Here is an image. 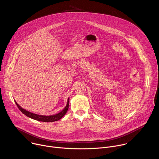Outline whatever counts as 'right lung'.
I'll return each instance as SVG.
<instances>
[{
  "label": "right lung",
  "instance_id": "obj_1",
  "mask_svg": "<svg viewBox=\"0 0 159 159\" xmlns=\"http://www.w3.org/2000/svg\"><path fill=\"white\" fill-rule=\"evenodd\" d=\"M17 107L19 108V109L25 114L26 116H27L28 117L32 118L33 120H37V121H43V122H53V121H58L59 120H60L65 114L66 112H67L68 109H69V99H68V101H67V104L66 106H65V107L58 114L54 115H51V116H43V115H36L34 114L33 112H29L28 111H26L25 109H24L23 108H22L17 102L16 101H15Z\"/></svg>",
  "mask_w": 159,
  "mask_h": 159
}]
</instances>
